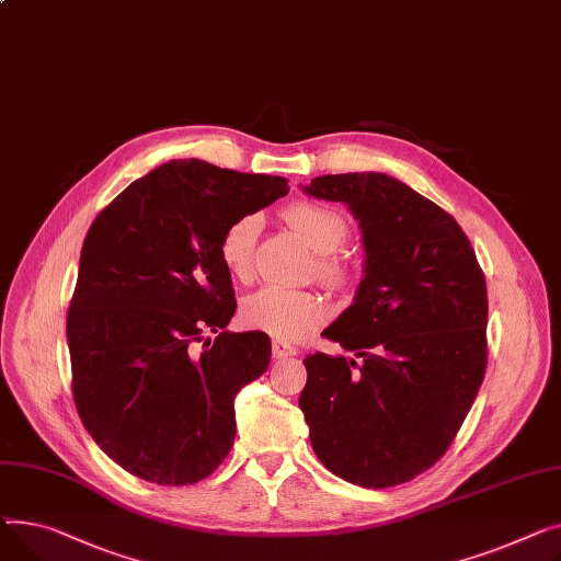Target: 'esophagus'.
Returning <instances> with one entry per match:
<instances>
[{
  "mask_svg": "<svg viewBox=\"0 0 561 561\" xmlns=\"http://www.w3.org/2000/svg\"><path fill=\"white\" fill-rule=\"evenodd\" d=\"M272 355H274L276 359H285V357L296 355V348H294L291 344L283 342V340H274V342H272Z\"/></svg>",
  "mask_w": 561,
  "mask_h": 561,
  "instance_id": "esophagus-1",
  "label": "esophagus"
}]
</instances>
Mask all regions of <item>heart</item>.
<instances>
[{"instance_id": "obj_1", "label": "heart", "mask_w": 561, "mask_h": 561, "mask_svg": "<svg viewBox=\"0 0 561 561\" xmlns=\"http://www.w3.org/2000/svg\"><path fill=\"white\" fill-rule=\"evenodd\" d=\"M283 217L299 233V238L321 255L335 253L348 238V221L344 215L321 204H291L285 208ZM260 226L262 221L257 215H242L226 226L219 240V257L230 276L240 280L251 278ZM321 274L331 283H342L346 272L340 260L323 257ZM325 317L328 306L321 301V296L276 285L249 294L240 308V319L247 328L283 342L299 340L314 325L323 323Z\"/></svg>"}]
</instances>
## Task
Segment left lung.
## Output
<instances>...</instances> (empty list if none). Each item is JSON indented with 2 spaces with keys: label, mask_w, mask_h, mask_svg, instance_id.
Listing matches in <instances>:
<instances>
[{
  "label": "left lung",
  "mask_w": 561,
  "mask_h": 561,
  "mask_svg": "<svg viewBox=\"0 0 561 561\" xmlns=\"http://www.w3.org/2000/svg\"><path fill=\"white\" fill-rule=\"evenodd\" d=\"M359 221L365 276L321 337L299 408L321 465L385 489L431 469L465 423L486 369V285L459 224L399 179L325 174L304 187Z\"/></svg>",
  "instance_id": "1"
}]
</instances>
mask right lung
I'll use <instances>...</instances> for the list:
<instances>
[{
  "label": "right lung",
  "instance_id": "right-lung-1",
  "mask_svg": "<svg viewBox=\"0 0 561 561\" xmlns=\"http://www.w3.org/2000/svg\"><path fill=\"white\" fill-rule=\"evenodd\" d=\"M287 190L170 160L92 221L68 310L72 391L90 437L130 476L194 484L233 446L236 397L267 371L272 340L224 331L238 304L219 240Z\"/></svg>",
  "mask_w": 561,
  "mask_h": 561
}]
</instances>
